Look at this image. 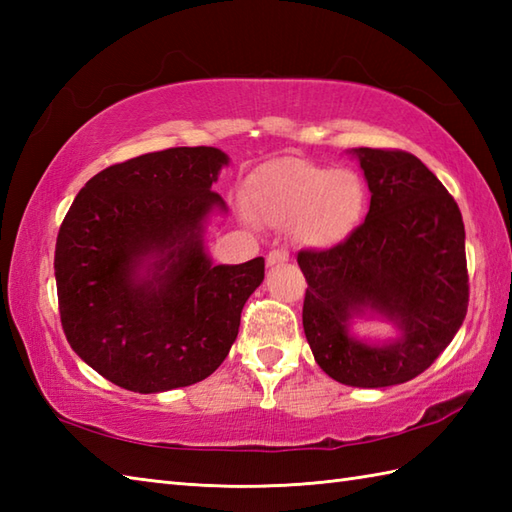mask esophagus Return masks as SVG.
Returning a JSON list of instances; mask_svg holds the SVG:
<instances>
[{"mask_svg":"<svg viewBox=\"0 0 512 512\" xmlns=\"http://www.w3.org/2000/svg\"><path fill=\"white\" fill-rule=\"evenodd\" d=\"M288 259H290V253L286 248H275V250H270V253H268L266 264L268 266H279V264H286Z\"/></svg>","mask_w":512,"mask_h":512,"instance_id":"esophagus-1","label":"esophagus"}]
</instances>
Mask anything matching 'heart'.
<instances>
[{"label":"heart","instance_id":"obj_1","mask_svg":"<svg viewBox=\"0 0 512 512\" xmlns=\"http://www.w3.org/2000/svg\"><path fill=\"white\" fill-rule=\"evenodd\" d=\"M255 213L270 226L292 228L306 246H332L352 231L365 204V187L352 169H328L286 158L250 182Z\"/></svg>","mask_w":512,"mask_h":512}]
</instances>
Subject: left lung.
Returning a JSON list of instances; mask_svg holds the SVG:
<instances>
[{"mask_svg":"<svg viewBox=\"0 0 512 512\" xmlns=\"http://www.w3.org/2000/svg\"><path fill=\"white\" fill-rule=\"evenodd\" d=\"M372 191L363 224L341 244L299 250L308 281L303 330L325 374L352 387H389L422 374L444 352L469 308L464 222L444 184L402 149L358 147ZM365 307L403 330L389 346L346 334Z\"/></svg>","mask_w":512,"mask_h":512,"instance_id":"1","label":"left lung"}]
</instances>
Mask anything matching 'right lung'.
Instances as JSON below:
<instances>
[{"label": "right lung", "mask_w": 512, "mask_h": 512, "mask_svg": "<svg viewBox=\"0 0 512 512\" xmlns=\"http://www.w3.org/2000/svg\"><path fill=\"white\" fill-rule=\"evenodd\" d=\"M226 162L215 147L118 162L85 182L63 217L54 277L65 339L118 387L200 383L237 339L264 257L213 266L204 253L206 215L226 209L211 191Z\"/></svg>", "instance_id": "right-lung-1"}]
</instances>
